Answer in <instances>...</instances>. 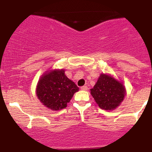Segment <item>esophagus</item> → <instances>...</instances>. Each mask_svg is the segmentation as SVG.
<instances>
[{
	"label": "esophagus",
	"instance_id": "1",
	"mask_svg": "<svg viewBox=\"0 0 152 152\" xmlns=\"http://www.w3.org/2000/svg\"><path fill=\"white\" fill-rule=\"evenodd\" d=\"M81 89L83 91H86L87 89H88V87H87V86H83L81 87Z\"/></svg>",
	"mask_w": 152,
	"mask_h": 152
}]
</instances>
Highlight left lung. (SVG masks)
Instances as JSON below:
<instances>
[{"label": "left lung", "instance_id": "left-lung-1", "mask_svg": "<svg viewBox=\"0 0 152 152\" xmlns=\"http://www.w3.org/2000/svg\"><path fill=\"white\" fill-rule=\"evenodd\" d=\"M91 91V94L101 109L114 110L120 105L126 95L121 82L109 75L102 74Z\"/></svg>", "mask_w": 152, "mask_h": 152}]
</instances>
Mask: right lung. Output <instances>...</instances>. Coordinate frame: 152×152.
Wrapping results in <instances>:
<instances>
[{
  "instance_id": "1",
  "label": "right lung",
  "mask_w": 152,
  "mask_h": 152,
  "mask_svg": "<svg viewBox=\"0 0 152 152\" xmlns=\"http://www.w3.org/2000/svg\"><path fill=\"white\" fill-rule=\"evenodd\" d=\"M78 87L65 75V71L52 70L41 76L36 87V95L48 109L58 111L67 106Z\"/></svg>"
}]
</instances>
